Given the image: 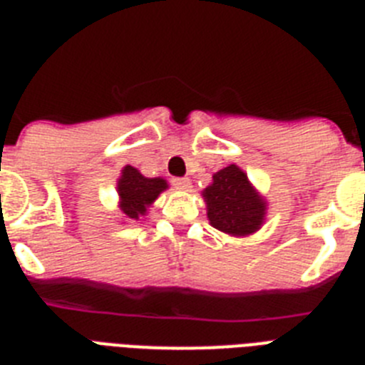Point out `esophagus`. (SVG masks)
I'll return each mask as SVG.
<instances>
[{
    "label": "esophagus",
    "instance_id": "esophagus-1",
    "mask_svg": "<svg viewBox=\"0 0 365 365\" xmlns=\"http://www.w3.org/2000/svg\"><path fill=\"white\" fill-rule=\"evenodd\" d=\"M173 185H175V188L185 190V192H188V190L192 188V182H190L188 177H179V179H173Z\"/></svg>",
    "mask_w": 365,
    "mask_h": 365
}]
</instances>
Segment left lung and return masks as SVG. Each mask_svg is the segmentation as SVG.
<instances>
[{
  "instance_id": "8db88e82",
  "label": "left lung",
  "mask_w": 365,
  "mask_h": 365,
  "mask_svg": "<svg viewBox=\"0 0 365 365\" xmlns=\"http://www.w3.org/2000/svg\"><path fill=\"white\" fill-rule=\"evenodd\" d=\"M202 197L212 227L228 235H250L265 222V199L250 185L247 173L235 164L214 173L212 185L205 188Z\"/></svg>"
}]
</instances>
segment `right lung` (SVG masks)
<instances>
[{
    "instance_id": "obj_1",
    "label": "right lung",
    "mask_w": 365,
    "mask_h": 365,
    "mask_svg": "<svg viewBox=\"0 0 365 365\" xmlns=\"http://www.w3.org/2000/svg\"><path fill=\"white\" fill-rule=\"evenodd\" d=\"M168 188V182L160 177H144L133 166L122 168V175L117 180V192L120 197L122 214L131 221H138V217L146 215L148 208L153 205V201L160 193Z\"/></svg>"
}]
</instances>
